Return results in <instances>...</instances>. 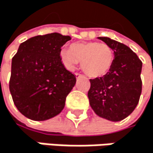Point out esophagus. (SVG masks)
<instances>
[{"instance_id": "1", "label": "esophagus", "mask_w": 153, "mask_h": 153, "mask_svg": "<svg viewBox=\"0 0 153 153\" xmlns=\"http://www.w3.org/2000/svg\"><path fill=\"white\" fill-rule=\"evenodd\" d=\"M75 76H76V78H81V77H82V75L80 74V73H78V72L75 73Z\"/></svg>"}]
</instances>
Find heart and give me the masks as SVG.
<instances>
[{"mask_svg": "<svg viewBox=\"0 0 153 153\" xmlns=\"http://www.w3.org/2000/svg\"><path fill=\"white\" fill-rule=\"evenodd\" d=\"M61 57L65 66L73 70L82 62V69L91 78L104 76L113 63V51L106 43L95 42L73 43L70 49H63Z\"/></svg>", "mask_w": 153, "mask_h": 153, "instance_id": "obj_1", "label": "heart"}]
</instances>
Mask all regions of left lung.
Wrapping results in <instances>:
<instances>
[{"label":"left lung","instance_id":"8db88e82","mask_svg":"<svg viewBox=\"0 0 153 153\" xmlns=\"http://www.w3.org/2000/svg\"><path fill=\"white\" fill-rule=\"evenodd\" d=\"M113 51V63L102 77L90 80L89 102L103 119L120 122L136 108L141 93L143 62L128 46L108 37H98Z\"/></svg>","mask_w":153,"mask_h":153}]
</instances>
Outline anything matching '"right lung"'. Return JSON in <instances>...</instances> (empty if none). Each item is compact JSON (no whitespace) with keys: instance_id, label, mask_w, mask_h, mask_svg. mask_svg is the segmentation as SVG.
Segmentation results:
<instances>
[{"instance_id":"obj_1","label":"right lung","mask_w":153,"mask_h":153,"mask_svg":"<svg viewBox=\"0 0 153 153\" xmlns=\"http://www.w3.org/2000/svg\"><path fill=\"white\" fill-rule=\"evenodd\" d=\"M70 40L57 32L32 37L13 58L10 91L19 111L32 121L58 115L76 83L61 58V48Z\"/></svg>"}]
</instances>
